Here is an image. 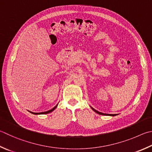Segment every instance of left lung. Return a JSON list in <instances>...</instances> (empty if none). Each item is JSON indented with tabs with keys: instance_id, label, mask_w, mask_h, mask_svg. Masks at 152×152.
Listing matches in <instances>:
<instances>
[{
	"instance_id": "obj_1",
	"label": "left lung",
	"mask_w": 152,
	"mask_h": 152,
	"mask_svg": "<svg viewBox=\"0 0 152 152\" xmlns=\"http://www.w3.org/2000/svg\"><path fill=\"white\" fill-rule=\"evenodd\" d=\"M91 108H92L94 111L96 113H97V114H100V115H110V116H115V115H116L118 114H104V113H102V112H100L97 111V110H96L95 109H94L92 107H91Z\"/></svg>"
}]
</instances>
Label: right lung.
<instances>
[{
	"instance_id": "1",
	"label": "right lung",
	"mask_w": 152,
	"mask_h": 152,
	"mask_svg": "<svg viewBox=\"0 0 152 152\" xmlns=\"http://www.w3.org/2000/svg\"><path fill=\"white\" fill-rule=\"evenodd\" d=\"M57 106H58V104L56 105V106L54 107L53 108H52V109L50 110H48V111H46V112H40V113H34V112H31L32 114H36V115H39V114H48V113H50V112H52V111H54V110L56 108Z\"/></svg>"
}]
</instances>
